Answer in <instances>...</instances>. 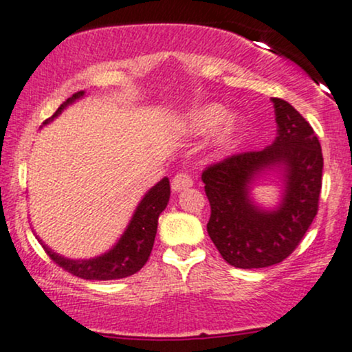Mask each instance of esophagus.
I'll list each match as a JSON object with an SVG mask.
<instances>
[{"label":"esophagus","instance_id":"esophagus-1","mask_svg":"<svg viewBox=\"0 0 352 352\" xmlns=\"http://www.w3.org/2000/svg\"><path fill=\"white\" fill-rule=\"evenodd\" d=\"M191 186H192V179L186 171H177L176 175L173 176L171 188L175 192H179V191H183V189H188Z\"/></svg>","mask_w":352,"mask_h":352}]
</instances>
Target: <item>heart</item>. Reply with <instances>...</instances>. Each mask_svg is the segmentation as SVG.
Returning <instances> with one entry per match:
<instances>
[{
    "mask_svg": "<svg viewBox=\"0 0 352 352\" xmlns=\"http://www.w3.org/2000/svg\"><path fill=\"white\" fill-rule=\"evenodd\" d=\"M223 118H224V111L221 106L209 104V106H204V108L197 109V111L191 116V120H189V124H191V128L197 133H209L214 128H218L221 121H223ZM236 134H238V126L232 123V121H229V123L224 124L223 129H221L218 144L221 148L231 146L232 141L236 140Z\"/></svg>",
    "mask_w": 352,
    "mask_h": 352,
    "instance_id": "obj_1",
    "label": "heart"
}]
</instances>
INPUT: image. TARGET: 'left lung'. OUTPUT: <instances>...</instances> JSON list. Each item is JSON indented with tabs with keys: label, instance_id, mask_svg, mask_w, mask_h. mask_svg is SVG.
<instances>
[{
	"label": "left lung",
	"instance_id": "8db88e82",
	"mask_svg": "<svg viewBox=\"0 0 352 352\" xmlns=\"http://www.w3.org/2000/svg\"><path fill=\"white\" fill-rule=\"evenodd\" d=\"M278 138L261 151L231 155L204 168L211 216L208 234L228 264L258 270L284 261L318 214L322 151L311 124L281 98H272ZM287 166V195L278 212H259L247 197L250 177L267 165Z\"/></svg>",
	"mask_w": 352,
	"mask_h": 352
}]
</instances>
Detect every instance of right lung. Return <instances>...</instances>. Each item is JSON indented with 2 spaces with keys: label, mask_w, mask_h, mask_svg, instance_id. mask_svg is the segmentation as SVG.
<instances>
[{
  "label": "right lung",
  "mask_w": 352,
  "mask_h": 352,
  "mask_svg": "<svg viewBox=\"0 0 352 352\" xmlns=\"http://www.w3.org/2000/svg\"><path fill=\"white\" fill-rule=\"evenodd\" d=\"M82 94H85L82 91H78V93L68 98L56 109L53 118L58 116L65 106H68L69 102H73L76 98L82 96ZM48 121L50 120H46L43 124H46ZM169 195H171L169 179L164 177L155 188L149 189L148 195L143 197L136 212H134L131 223H129L124 234L121 236V239L118 241L116 246L109 252H106V254L100 256V258L88 259V261H71V259L61 258L56 252L50 251L46 246L43 248H45L46 254L50 256L51 261L56 263L59 267L71 272L76 278L98 279V281L128 278V276L140 271L149 259L156 238L157 218L164 211V208L168 206Z\"/></svg>",
  "instance_id": "right-lung-1"
}]
</instances>
